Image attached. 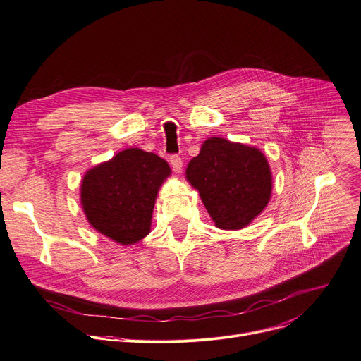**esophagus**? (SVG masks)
Segmentation results:
<instances>
[{
    "instance_id": "34e87169",
    "label": "esophagus",
    "mask_w": 361,
    "mask_h": 361,
    "mask_svg": "<svg viewBox=\"0 0 361 361\" xmlns=\"http://www.w3.org/2000/svg\"><path fill=\"white\" fill-rule=\"evenodd\" d=\"M169 163H171L175 173H179L182 171V159H180L179 154H171L169 156Z\"/></svg>"
}]
</instances>
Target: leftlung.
<instances>
[{
    "label": "left lung",
    "mask_w": 361,
    "mask_h": 361,
    "mask_svg": "<svg viewBox=\"0 0 361 361\" xmlns=\"http://www.w3.org/2000/svg\"><path fill=\"white\" fill-rule=\"evenodd\" d=\"M218 228L240 230L264 209L271 193V173L255 147L211 137L186 168Z\"/></svg>",
    "instance_id": "obj_1"
}]
</instances>
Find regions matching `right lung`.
Wrapping results in <instances>:
<instances>
[{"instance_id":"add662e5","label":"right lung","mask_w":361,"mask_h":361,"mask_svg":"<svg viewBox=\"0 0 361 361\" xmlns=\"http://www.w3.org/2000/svg\"><path fill=\"white\" fill-rule=\"evenodd\" d=\"M171 175L154 153L127 149L87 172L80 202L90 224L120 244H133L150 233L156 195Z\"/></svg>"}]
</instances>
